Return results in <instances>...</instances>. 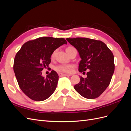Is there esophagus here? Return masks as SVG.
<instances>
[{
	"instance_id": "1",
	"label": "esophagus",
	"mask_w": 131,
	"mask_h": 131,
	"mask_svg": "<svg viewBox=\"0 0 131 131\" xmlns=\"http://www.w3.org/2000/svg\"><path fill=\"white\" fill-rule=\"evenodd\" d=\"M58 75L59 77H66V76H70L68 74H63V73H58Z\"/></svg>"
}]
</instances>
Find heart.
<instances>
[{
    "instance_id": "obj_1",
    "label": "heart",
    "mask_w": 131,
    "mask_h": 131,
    "mask_svg": "<svg viewBox=\"0 0 131 131\" xmlns=\"http://www.w3.org/2000/svg\"><path fill=\"white\" fill-rule=\"evenodd\" d=\"M72 47H68L66 49V51H67L71 48H72ZM55 53H56V51H54L52 52V54H51V58H54ZM73 68V66L72 64H59L57 66H56V67H55V69L58 71V72L69 73H70L71 72H72Z\"/></svg>"
}]
</instances>
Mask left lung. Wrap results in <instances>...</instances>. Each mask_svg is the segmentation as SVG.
<instances>
[{
  "label": "left lung",
  "instance_id": "obj_1",
  "mask_svg": "<svg viewBox=\"0 0 131 131\" xmlns=\"http://www.w3.org/2000/svg\"><path fill=\"white\" fill-rule=\"evenodd\" d=\"M77 49L81 60L79 71L88 70L87 78L80 77L74 89L88 99L100 96L108 88L114 72V55L105 43L100 40L86 38H67Z\"/></svg>",
  "mask_w": 131,
  "mask_h": 131
}]
</instances>
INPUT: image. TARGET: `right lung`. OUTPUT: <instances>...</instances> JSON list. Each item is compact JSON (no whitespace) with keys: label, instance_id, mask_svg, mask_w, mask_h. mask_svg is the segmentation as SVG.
<instances>
[{"label":"right lung","instance_id":"obj_1","mask_svg":"<svg viewBox=\"0 0 131 131\" xmlns=\"http://www.w3.org/2000/svg\"><path fill=\"white\" fill-rule=\"evenodd\" d=\"M67 42L64 38L40 37L26 42L16 53L14 71L19 87L27 96L42 101L54 92L59 77L54 70L42 76L41 71L48 67L53 51Z\"/></svg>","mask_w":131,"mask_h":131}]
</instances>
